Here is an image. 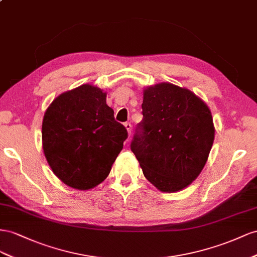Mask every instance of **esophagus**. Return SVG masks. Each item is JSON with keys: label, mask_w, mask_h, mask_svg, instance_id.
I'll return each mask as SVG.
<instances>
[{"label": "esophagus", "mask_w": 257, "mask_h": 257, "mask_svg": "<svg viewBox=\"0 0 257 257\" xmlns=\"http://www.w3.org/2000/svg\"><path fill=\"white\" fill-rule=\"evenodd\" d=\"M124 127H126L127 131H128V135L130 136L131 135V128H133V126H131L130 122H124Z\"/></svg>", "instance_id": "esophagus-1"}]
</instances>
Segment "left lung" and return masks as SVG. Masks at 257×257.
Returning a JSON list of instances; mask_svg holds the SVG:
<instances>
[{
  "label": "left lung",
  "mask_w": 257,
  "mask_h": 257,
  "mask_svg": "<svg viewBox=\"0 0 257 257\" xmlns=\"http://www.w3.org/2000/svg\"><path fill=\"white\" fill-rule=\"evenodd\" d=\"M142 114L130 148L144 177L164 193L187 187L214 141L210 108L186 88L161 83L144 89Z\"/></svg>",
  "instance_id": "8db88e82"
}]
</instances>
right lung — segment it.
Masks as SVG:
<instances>
[{
    "label": "right lung",
    "mask_w": 257,
    "mask_h": 257,
    "mask_svg": "<svg viewBox=\"0 0 257 257\" xmlns=\"http://www.w3.org/2000/svg\"><path fill=\"white\" fill-rule=\"evenodd\" d=\"M127 137L106 104V92L89 84L61 93L44 114L47 163L57 178L75 189L93 188L107 178Z\"/></svg>",
    "instance_id": "right-lung-1"
}]
</instances>
